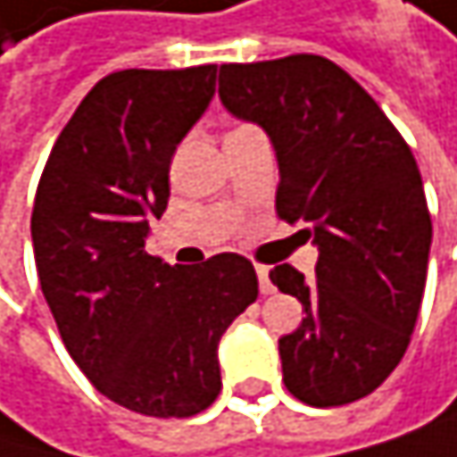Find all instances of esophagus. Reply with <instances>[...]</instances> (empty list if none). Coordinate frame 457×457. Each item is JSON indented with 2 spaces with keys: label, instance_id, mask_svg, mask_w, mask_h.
I'll return each instance as SVG.
<instances>
[{
  "label": "esophagus",
  "instance_id": "1",
  "mask_svg": "<svg viewBox=\"0 0 457 457\" xmlns=\"http://www.w3.org/2000/svg\"><path fill=\"white\" fill-rule=\"evenodd\" d=\"M256 275H259V288H262V294H272L275 286H272V280H270V267L259 264V267H256Z\"/></svg>",
  "mask_w": 457,
  "mask_h": 457
}]
</instances>
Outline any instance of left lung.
I'll return each mask as SVG.
<instances>
[{
    "label": "left lung",
    "mask_w": 457,
    "mask_h": 457,
    "mask_svg": "<svg viewBox=\"0 0 457 457\" xmlns=\"http://www.w3.org/2000/svg\"><path fill=\"white\" fill-rule=\"evenodd\" d=\"M223 105L275 146L278 218L305 223L316 280L291 264L270 280L305 319L278 340L286 390L308 406L370 395L411 340L430 253L417 161L378 103L335 62L294 54L220 64Z\"/></svg>",
    "instance_id": "obj_1"
}]
</instances>
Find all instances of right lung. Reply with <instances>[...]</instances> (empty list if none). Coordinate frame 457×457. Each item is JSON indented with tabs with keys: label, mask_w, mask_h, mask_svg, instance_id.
Instances as JSON below:
<instances>
[{
	"label": "right lung",
	"mask_w": 457,
	"mask_h": 457,
	"mask_svg": "<svg viewBox=\"0 0 457 457\" xmlns=\"http://www.w3.org/2000/svg\"><path fill=\"white\" fill-rule=\"evenodd\" d=\"M215 73L198 64L100 79L59 133L35 195V264L64 349L97 393L146 417L215 403L220 335L259 296L245 256L169 267L144 250Z\"/></svg>",
	"instance_id": "add662e5"
}]
</instances>
